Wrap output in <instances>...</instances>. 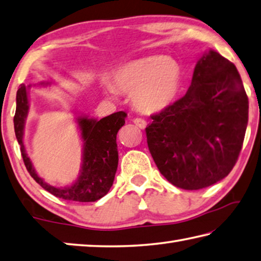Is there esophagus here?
<instances>
[{
	"label": "esophagus",
	"mask_w": 261,
	"mask_h": 261,
	"mask_svg": "<svg viewBox=\"0 0 261 261\" xmlns=\"http://www.w3.org/2000/svg\"><path fill=\"white\" fill-rule=\"evenodd\" d=\"M133 122L139 128H141V129H144V128L147 127V121H145L142 118H135V119H133Z\"/></svg>",
	"instance_id": "esophagus-1"
}]
</instances>
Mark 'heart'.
Instances as JSON below:
<instances>
[{"instance_id": "b5f03b06", "label": "heart", "mask_w": 261, "mask_h": 261, "mask_svg": "<svg viewBox=\"0 0 261 261\" xmlns=\"http://www.w3.org/2000/svg\"><path fill=\"white\" fill-rule=\"evenodd\" d=\"M181 67L166 56H150L130 62L113 73L112 84L118 91L130 94L134 108L142 113H158L174 102L181 85ZM104 89L114 94L112 86Z\"/></svg>"}]
</instances>
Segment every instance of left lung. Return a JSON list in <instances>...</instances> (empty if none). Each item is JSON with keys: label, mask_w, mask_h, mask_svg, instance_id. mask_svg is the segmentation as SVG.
I'll use <instances>...</instances> for the list:
<instances>
[{"label": "left lung", "mask_w": 261, "mask_h": 261, "mask_svg": "<svg viewBox=\"0 0 261 261\" xmlns=\"http://www.w3.org/2000/svg\"><path fill=\"white\" fill-rule=\"evenodd\" d=\"M151 119L148 147L168 182L186 190L217 184L235 166L248 126L249 99L236 66L210 50L187 94Z\"/></svg>", "instance_id": "obj_1"}]
</instances>
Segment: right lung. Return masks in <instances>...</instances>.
Here are the masks:
<instances>
[{"label": "right lung", "instance_id": "obj_1", "mask_svg": "<svg viewBox=\"0 0 261 261\" xmlns=\"http://www.w3.org/2000/svg\"><path fill=\"white\" fill-rule=\"evenodd\" d=\"M40 85L48 84L41 82ZM20 85L16 96V113L13 117L15 133L18 143L20 144V152L27 171L31 176L50 194L58 198L74 202H95L109 193L113 184L118 167L117 134L125 125L127 114L123 111L110 114L100 120L89 119L88 117L77 118V125L81 130L84 141L82 166L80 174L74 184L57 188L45 184L43 179L36 174L30 157L27 156L24 145V128L29 114V88Z\"/></svg>", "mask_w": 261, "mask_h": 261}]
</instances>
